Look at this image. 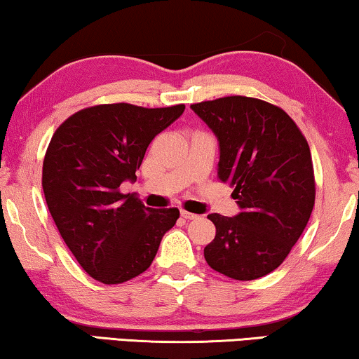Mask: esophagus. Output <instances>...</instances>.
<instances>
[{"label":"esophagus","mask_w":359,"mask_h":359,"mask_svg":"<svg viewBox=\"0 0 359 359\" xmlns=\"http://www.w3.org/2000/svg\"><path fill=\"white\" fill-rule=\"evenodd\" d=\"M181 217L186 218V220H196V218L199 217V215H196V214H191V212H186V210H181Z\"/></svg>","instance_id":"obj_1"}]
</instances>
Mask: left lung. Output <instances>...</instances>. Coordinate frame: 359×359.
<instances>
[{
	"mask_svg": "<svg viewBox=\"0 0 359 359\" xmlns=\"http://www.w3.org/2000/svg\"><path fill=\"white\" fill-rule=\"evenodd\" d=\"M218 139V180L233 188L241 212L210 214L209 266L235 280L273 272L308 225L316 201L308 141L280 107L231 95L191 105Z\"/></svg>",
	"mask_w": 359,
	"mask_h": 359,
	"instance_id": "8db88e82",
	"label": "left lung"
}]
</instances>
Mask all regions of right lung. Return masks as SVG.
<instances>
[{
  "instance_id": "add662e5",
  "label": "right lung",
  "mask_w": 359,
  "mask_h": 359,
  "mask_svg": "<svg viewBox=\"0 0 359 359\" xmlns=\"http://www.w3.org/2000/svg\"><path fill=\"white\" fill-rule=\"evenodd\" d=\"M183 111L95 105L71 115L51 137L41 173L46 205L76 261L98 282L145 272L180 218L176 207L149 209L119 186L136 180L149 144Z\"/></svg>"
}]
</instances>
